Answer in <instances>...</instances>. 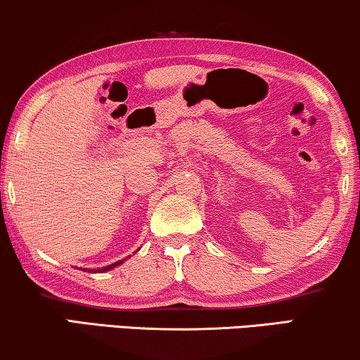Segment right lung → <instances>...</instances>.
<instances>
[{"label":"right lung","mask_w":360,"mask_h":360,"mask_svg":"<svg viewBox=\"0 0 360 360\" xmlns=\"http://www.w3.org/2000/svg\"><path fill=\"white\" fill-rule=\"evenodd\" d=\"M125 259H122V261H117V262H114V264H109V266H105V267H103V269H83V271H86V272H105V271H110V269H114V267H117L119 264H122Z\"/></svg>","instance_id":"obj_1"}]
</instances>
